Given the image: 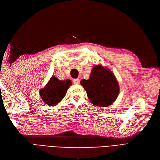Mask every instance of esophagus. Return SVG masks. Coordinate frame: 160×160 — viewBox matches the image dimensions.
<instances>
[{"instance_id":"obj_1","label":"esophagus","mask_w":160,"mask_h":160,"mask_svg":"<svg viewBox=\"0 0 160 160\" xmlns=\"http://www.w3.org/2000/svg\"><path fill=\"white\" fill-rule=\"evenodd\" d=\"M73 82L74 84H79L80 83V80L78 78L77 79H73Z\"/></svg>"}]
</instances>
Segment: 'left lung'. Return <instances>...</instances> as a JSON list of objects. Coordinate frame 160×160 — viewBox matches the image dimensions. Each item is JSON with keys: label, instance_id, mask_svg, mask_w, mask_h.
I'll return each instance as SVG.
<instances>
[{"label": "left lung", "instance_id": "1", "mask_svg": "<svg viewBox=\"0 0 160 160\" xmlns=\"http://www.w3.org/2000/svg\"><path fill=\"white\" fill-rule=\"evenodd\" d=\"M81 85L94 105L108 107L116 99L119 86L113 73L101 65H95L88 80H82Z\"/></svg>", "mask_w": 160, "mask_h": 160}]
</instances>
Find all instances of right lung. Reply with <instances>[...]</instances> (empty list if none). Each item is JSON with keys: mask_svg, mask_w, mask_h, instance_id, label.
I'll return each mask as SVG.
<instances>
[{"mask_svg": "<svg viewBox=\"0 0 160 160\" xmlns=\"http://www.w3.org/2000/svg\"><path fill=\"white\" fill-rule=\"evenodd\" d=\"M71 84V80H59L52 76L46 87L40 91L41 99L48 105H56L63 99Z\"/></svg>", "mask_w": 160, "mask_h": 160, "instance_id": "right-lung-1", "label": "right lung"}]
</instances>
